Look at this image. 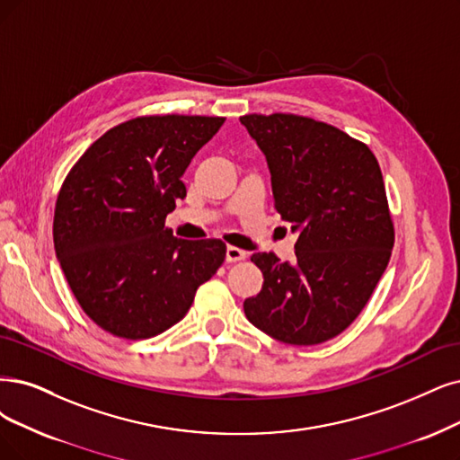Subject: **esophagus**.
I'll use <instances>...</instances> for the list:
<instances>
[{"instance_id":"34e87169","label":"esophagus","mask_w":460,"mask_h":460,"mask_svg":"<svg viewBox=\"0 0 460 460\" xmlns=\"http://www.w3.org/2000/svg\"><path fill=\"white\" fill-rule=\"evenodd\" d=\"M246 250H243V248H236V246H227V253H226V258H227V261L229 263H234V261H243V260H246Z\"/></svg>"}]
</instances>
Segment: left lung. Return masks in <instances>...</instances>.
<instances>
[{"label":"left lung","instance_id":"obj_1","mask_svg":"<svg viewBox=\"0 0 460 460\" xmlns=\"http://www.w3.org/2000/svg\"><path fill=\"white\" fill-rule=\"evenodd\" d=\"M241 123L265 153L277 212L299 231L294 265L253 253L263 288L244 313L282 343H324L362 313L393 253L381 166L364 142L311 117L248 113Z\"/></svg>","mask_w":460,"mask_h":460}]
</instances>
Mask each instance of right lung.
<instances>
[{
    "label": "right lung",
    "mask_w": 460,
    "mask_h": 460,
    "mask_svg": "<svg viewBox=\"0 0 460 460\" xmlns=\"http://www.w3.org/2000/svg\"><path fill=\"white\" fill-rule=\"evenodd\" d=\"M224 121L134 117L102 134L67 172L55 252L81 309L108 333L138 341L172 328L224 263V241L176 239L164 226L187 195L185 168Z\"/></svg>",
    "instance_id": "right-lung-1"
}]
</instances>
